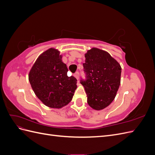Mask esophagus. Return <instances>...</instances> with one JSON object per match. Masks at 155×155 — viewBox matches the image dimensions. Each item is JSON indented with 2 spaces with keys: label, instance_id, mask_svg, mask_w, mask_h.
Here are the masks:
<instances>
[{
  "label": "esophagus",
  "instance_id": "esophagus-1",
  "mask_svg": "<svg viewBox=\"0 0 155 155\" xmlns=\"http://www.w3.org/2000/svg\"><path fill=\"white\" fill-rule=\"evenodd\" d=\"M74 77L78 79H78H79V72H76V73L74 74Z\"/></svg>",
  "mask_w": 155,
  "mask_h": 155
}]
</instances>
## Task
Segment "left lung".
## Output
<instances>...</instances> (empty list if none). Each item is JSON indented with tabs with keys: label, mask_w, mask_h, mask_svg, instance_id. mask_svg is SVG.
<instances>
[{
	"label": "left lung",
	"mask_w": 155,
	"mask_h": 155,
	"mask_svg": "<svg viewBox=\"0 0 155 155\" xmlns=\"http://www.w3.org/2000/svg\"><path fill=\"white\" fill-rule=\"evenodd\" d=\"M87 81H81L92 109L100 110L114 100L121 81V67L107 51L92 48L85 54Z\"/></svg>",
	"instance_id": "8db88e82"
}]
</instances>
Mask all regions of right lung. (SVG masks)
<instances>
[{
  "mask_svg": "<svg viewBox=\"0 0 155 155\" xmlns=\"http://www.w3.org/2000/svg\"><path fill=\"white\" fill-rule=\"evenodd\" d=\"M60 51L50 48L42 53L31 68L28 79L35 94L43 104L61 109L71 101L77 79L68 76L67 64Z\"/></svg>",
  "mask_w": 155,
  "mask_h": 155,
  "instance_id": "1",
  "label": "right lung"
}]
</instances>
